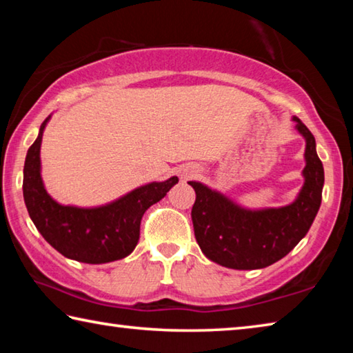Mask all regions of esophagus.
<instances>
[{"mask_svg":"<svg viewBox=\"0 0 353 353\" xmlns=\"http://www.w3.org/2000/svg\"><path fill=\"white\" fill-rule=\"evenodd\" d=\"M198 174H199L198 166H185V168H182V171H181V176L183 181H188V179L198 176Z\"/></svg>","mask_w":353,"mask_h":353,"instance_id":"esophagus-1","label":"esophagus"}]
</instances>
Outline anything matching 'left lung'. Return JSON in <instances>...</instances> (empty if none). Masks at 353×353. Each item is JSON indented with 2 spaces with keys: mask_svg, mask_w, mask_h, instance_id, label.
<instances>
[{
  "mask_svg": "<svg viewBox=\"0 0 353 353\" xmlns=\"http://www.w3.org/2000/svg\"><path fill=\"white\" fill-rule=\"evenodd\" d=\"M292 121L305 140V168L302 188L291 204L248 208L205 183L188 182L196 191L191 210L194 236L208 260L230 270H261L283 259L307 235L321 207L324 166L313 134L297 117Z\"/></svg>",
  "mask_w": 353,
  "mask_h": 353,
  "instance_id": "obj_1",
  "label": "left lung"
}]
</instances>
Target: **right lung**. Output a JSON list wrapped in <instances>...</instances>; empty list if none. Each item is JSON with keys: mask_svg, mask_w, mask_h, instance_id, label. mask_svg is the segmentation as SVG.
<instances>
[{"mask_svg": "<svg viewBox=\"0 0 353 353\" xmlns=\"http://www.w3.org/2000/svg\"><path fill=\"white\" fill-rule=\"evenodd\" d=\"M51 117L41 123L25 160L23 198L29 216L41 236L70 260L103 265L124 259L139 243L143 214L163 199L179 179L145 183L104 205H63L51 198L41 179V139Z\"/></svg>", "mask_w": 353, "mask_h": 353, "instance_id": "1", "label": "right lung"}]
</instances>
